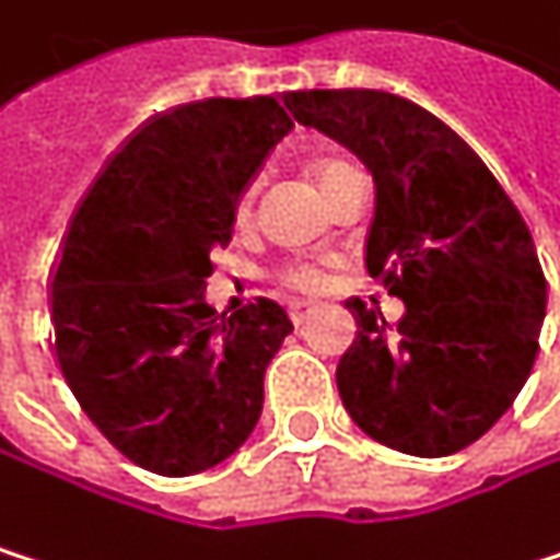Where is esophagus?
Wrapping results in <instances>:
<instances>
[{"label":"esophagus","mask_w":560,"mask_h":560,"mask_svg":"<svg viewBox=\"0 0 560 560\" xmlns=\"http://www.w3.org/2000/svg\"><path fill=\"white\" fill-rule=\"evenodd\" d=\"M312 312H315V305H312V302H292V305H289V318H292L295 325H302Z\"/></svg>","instance_id":"34e87169"}]
</instances>
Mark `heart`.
<instances>
[{
	"instance_id": "obj_1",
	"label": "heart",
	"mask_w": 560,
	"mask_h": 560,
	"mask_svg": "<svg viewBox=\"0 0 560 560\" xmlns=\"http://www.w3.org/2000/svg\"><path fill=\"white\" fill-rule=\"evenodd\" d=\"M341 165V159H322L318 165H315V178H318V185L335 172ZM252 188H245L242 191V198H238V215H248V209H252ZM318 271L315 268H308V265H295V268H289L285 271V285H292V289H318Z\"/></svg>"
}]
</instances>
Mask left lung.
Masks as SVG:
<instances>
[{"instance_id": "obj_1", "label": "left lung", "mask_w": 560, "mask_h": 560, "mask_svg": "<svg viewBox=\"0 0 560 560\" xmlns=\"http://www.w3.org/2000/svg\"><path fill=\"white\" fill-rule=\"evenodd\" d=\"M302 126L375 178L365 268L405 302L392 331L348 299L354 341L335 382L375 442L445 458L468 448L525 388L548 305L532 229L481 155L428 108L378 89L289 92Z\"/></svg>"}]
</instances>
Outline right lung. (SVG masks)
<instances>
[{"label":"right lung","instance_id":"obj_1","mask_svg":"<svg viewBox=\"0 0 560 560\" xmlns=\"http://www.w3.org/2000/svg\"><path fill=\"white\" fill-rule=\"evenodd\" d=\"M295 129L275 95L185 102L129 136L79 202L49 278L56 362L89 421L145 471L215 468L252 434L292 322L206 302L238 198Z\"/></svg>","mask_w":560,"mask_h":560}]
</instances>
